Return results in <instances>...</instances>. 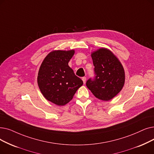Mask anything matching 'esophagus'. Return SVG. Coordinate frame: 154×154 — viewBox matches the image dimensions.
Wrapping results in <instances>:
<instances>
[{
	"label": "esophagus",
	"instance_id": "esophagus-1",
	"mask_svg": "<svg viewBox=\"0 0 154 154\" xmlns=\"http://www.w3.org/2000/svg\"><path fill=\"white\" fill-rule=\"evenodd\" d=\"M82 81H83V82H84V84H85V82H86V77H82Z\"/></svg>",
	"mask_w": 154,
	"mask_h": 154
}]
</instances>
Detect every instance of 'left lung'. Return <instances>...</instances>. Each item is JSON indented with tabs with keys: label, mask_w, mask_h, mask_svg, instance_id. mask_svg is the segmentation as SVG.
<instances>
[{
	"label": "left lung",
	"mask_w": 154,
	"mask_h": 154,
	"mask_svg": "<svg viewBox=\"0 0 154 154\" xmlns=\"http://www.w3.org/2000/svg\"><path fill=\"white\" fill-rule=\"evenodd\" d=\"M96 77L86 82L94 96L108 101L115 97L123 89L125 81L124 68L111 50L101 48L91 53Z\"/></svg>",
	"instance_id": "obj_1"
}]
</instances>
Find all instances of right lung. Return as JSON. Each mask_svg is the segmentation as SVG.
I'll list each match as a JSON object with an SVG mask.
<instances>
[{
	"label": "right lung",
	"mask_w": 154,
	"mask_h": 154,
	"mask_svg": "<svg viewBox=\"0 0 154 154\" xmlns=\"http://www.w3.org/2000/svg\"><path fill=\"white\" fill-rule=\"evenodd\" d=\"M75 50H53L43 60L38 74V85L46 99L64 106L72 99L83 84L69 66Z\"/></svg>",
	"instance_id": "add662e5"
}]
</instances>
